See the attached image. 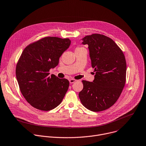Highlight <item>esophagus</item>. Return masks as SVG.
<instances>
[{"instance_id": "obj_1", "label": "esophagus", "mask_w": 146, "mask_h": 146, "mask_svg": "<svg viewBox=\"0 0 146 146\" xmlns=\"http://www.w3.org/2000/svg\"><path fill=\"white\" fill-rule=\"evenodd\" d=\"M76 81H77V80H75V79L71 78V79H70V80H69V82H70V84H73V83L75 82Z\"/></svg>"}]
</instances>
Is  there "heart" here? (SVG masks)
<instances>
[{
    "label": "heart",
    "mask_w": 146,
    "mask_h": 146,
    "mask_svg": "<svg viewBox=\"0 0 146 146\" xmlns=\"http://www.w3.org/2000/svg\"><path fill=\"white\" fill-rule=\"evenodd\" d=\"M82 48H84V47H80V46H78V47H76V50H81V49H82Z\"/></svg>",
    "instance_id": "obj_1"
}]
</instances>
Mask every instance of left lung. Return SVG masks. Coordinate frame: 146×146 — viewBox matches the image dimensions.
Wrapping results in <instances>:
<instances>
[{"instance_id":"left-lung-1","label":"left lung","mask_w":146,"mask_h":146,"mask_svg":"<svg viewBox=\"0 0 146 146\" xmlns=\"http://www.w3.org/2000/svg\"><path fill=\"white\" fill-rule=\"evenodd\" d=\"M88 44L91 65L96 74L93 82L82 80L78 96L88 110L100 112L117 100L125 83L127 65L124 55L116 43L104 35L93 34L82 39Z\"/></svg>"}]
</instances>
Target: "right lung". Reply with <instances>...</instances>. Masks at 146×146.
Segmentation results:
<instances>
[{
    "label": "right lung",
    "instance_id": "1",
    "mask_svg": "<svg viewBox=\"0 0 146 146\" xmlns=\"http://www.w3.org/2000/svg\"><path fill=\"white\" fill-rule=\"evenodd\" d=\"M69 38H43L28 45L16 67V77L22 94L33 107L52 110L59 106L68 91L69 82L49 70L56 67L60 57L70 46Z\"/></svg>",
    "mask_w": 146,
    "mask_h": 146
}]
</instances>
